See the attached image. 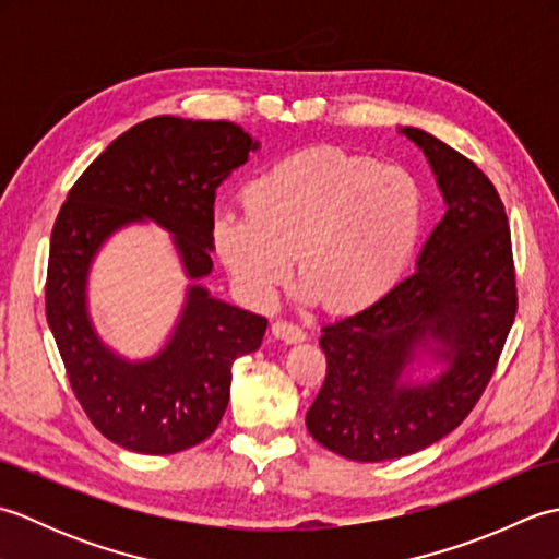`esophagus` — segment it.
Segmentation results:
<instances>
[{
  "label": "esophagus",
  "mask_w": 559,
  "mask_h": 559,
  "mask_svg": "<svg viewBox=\"0 0 559 559\" xmlns=\"http://www.w3.org/2000/svg\"><path fill=\"white\" fill-rule=\"evenodd\" d=\"M271 334L283 343H302L307 338V334L300 326H295L290 322H281V319H278V322L271 324Z\"/></svg>",
  "instance_id": "1"
}]
</instances>
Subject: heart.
I'll use <instances>...</instances> for the list:
<instances>
[{"instance_id": "heart-1", "label": "heart", "mask_w": 559, "mask_h": 559, "mask_svg": "<svg viewBox=\"0 0 559 559\" xmlns=\"http://www.w3.org/2000/svg\"><path fill=\"white\" fill-rule=\"evenodd\" d=\"M242 197L245 211L213 213L211 240L257 307L276 302L298 254L307 300L362 310L399 281L423 228V192L408 170L334 146L273 163Z\"/></svg>"}]
</instances>
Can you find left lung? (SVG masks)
Instances as JSON below:
<instances>
[{"label": "left lung", "instance_id": "left-lung-1", "mask_svg": "<svg viewBox=\"0 0 559 559\" xmlns=\"http://www.w3.org/2000/svg\"><path fill=\"white\" fill-rule=\"evenodd\" d=\"M399 132L425 153L447 211L408 278L322 329L326 379L305 418L319 444L362 463L415 454L456 430L516 314L512 237L495 185L437 136ZM420 364L440 372L415 380Z\"/></svg>", "mask_w": 559, "mask_h": 559}]
</instances>
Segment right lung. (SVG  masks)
I'll use <instances>...</instances> for the list:
<instances>
[{
    "label": "right lung",
    "mask_w": 559,
    "mask_h": 559,
    "mask_svg": "<svg viewBox=\"0 0 559 559\" xmlns=\"http://www.w3.org/2000/svg\"><path fill=\"white\" fill-rule=\"evenodd\" d=\"M259 141L233 122L160 115L127 129L93 160L59 209L50 237L45 312L69 384L91 423L139 454H177L216 430L230 399L233 362L254 353L266 319L213 298V201ZM151 219L174 235L190 286L164 348L127 361L87 312V273L102 245Z\"/></svg>",
    "instance_id": "add662e5"
}]
</instances>
